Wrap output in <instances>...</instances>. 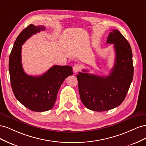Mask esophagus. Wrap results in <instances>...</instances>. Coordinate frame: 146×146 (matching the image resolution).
<instances>
[{
  "label": "esophagus",
  "mask_w": 146,
  "mask_h": 146,
  "mask_svg": "<svg viewBox=\"0 0 146 146\" xmlns=\"http://www.w3.org/2000/svg\"><path fill=\"white\" fill-rule=\"evenodd\" d=\"M80 70V66L78 64H74L73 66V70L75 73H77Z\"/></svg>",
  "instance_id": "34e87169"
}]
</instances>
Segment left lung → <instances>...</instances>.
<instances>
[{
  "instance_id": "left-lung-1",
  "label": "left lung",
  "mask_w": 146,
  "mask_h": 146,
  "mask_svg": "<svg viewBox=\"0 0 146 146\" xmlns=\"http://www.w3.org/2000/svg\"><path fill=\"white\" fill-rule=\"evenodd\" d=\"M107 43L113 44L116 52L114 65L108 76L86 73L77 75L82 103L92 111H105L120 105L133 77L132 51L129 42L117 30H112Z\"/></svg>"
}]
</instances>
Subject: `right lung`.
Segmentation results:
<instances>
[{"label": "right lung", "mask_w": 146, "mask_h": 146, "mask_svg": "<svg viewBox=\"0 0 146 146\" xmlns=\"http://www.w3.org/2000/svg\"><path fill=\"white\" fill-rule=\"evenodd\" d=\"M44 26L29 25L17 37L9 59L12 90L17 100L33 111H48L54 107L63 81L73 74L70 66L54 65L40 76L26 74L21 62L22 45L33 35L44 30Z\"/></svg>", "instance_id": "right-lung-1"}]
</instances>
